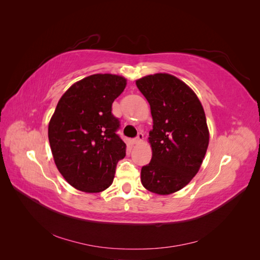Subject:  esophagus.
I'll return each instance as SVG.
<instances>
[{
    "instance_id": "esophagus-1",
    "label": "esophagus",
    "mask_w": 260,
    "mask_h": 260,
    "mask_svg": "<svg viewBox=\"0 0 260 260\" xmlns=\"http://www.w3.org/2000/svg\"><path fill=\"white\" fill-rule=\"evenodd\" d=\"M143 139H144L143 133H142V132H139V135L137 136V138L133 139V143H135V144H139V143L142 142Z\"/></svg>"
}]
</instances>
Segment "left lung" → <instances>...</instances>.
Instances as JSON below:
<instances>
[{
  "mask_svg": "<svg viewBox=\"0 0 260 260\" xmlns=\"http://www.w3.org/2000/svg\"><path fill=\"white\" fill-rule=\"evenodd\" d=\"M151 106L152 159L141 169L146 190L168 195L184 187L205 157L209 132L206 116L192 89L175 76L155 74L137 80Z\"/></svg>",
  "mask_w": 260,
  "mask_h": 260,
  "instance_id": "obj_1",
  "label": "left lung"
}]
</instances>
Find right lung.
<instances>
[{
  "mask_svg": "<svg viewBox=\"0 0 260 260\" xmlns=\"http://www.w3.org/2000/svg\"><path fill=\"white\" fill-rule=\"evenodd\" d=\"M121 76L96 74L76 82L58 101L49 123V141L61 176L75 188L98 193L111 186L125 143L113 102L125 88Z\"/></svg>",
  "mask_w": 260,
  "mask_h": 260,
  "instance_id": "1",
  "label": "right lung"
}]
</instances>
